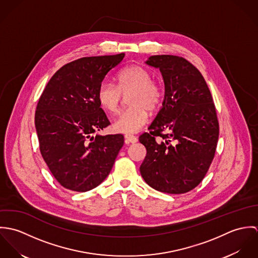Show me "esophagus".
Returning <instances> with one entry per match:
<instances>
[{"label":"esophagus","instance_id":"obj_1","mask_svg":"<svg viewBox=\"0 0 258 258\" xmlns=\"http://www.w3.org/2000/svg\"><path fill=\"white\" fill-rule=\"evenodd\" d=\"M137 137L136 136H133V135H131V134H126L125 135V142L127 143V144H129V143H136L137 142Z\"/></svg>","mask_w":258,"mask_h":258}]
</instances>
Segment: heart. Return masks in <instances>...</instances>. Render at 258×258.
Returning <instances> with one entry per match:
<instances>
[{
    "label": "heart",
    "mask_w": 258,
    "mask_h": 258,
    "mask_svg": "<svg viewBox=\"0 0 258 258\" xmlns=\"http://www.w3.org/2000/svg\"><path fill=\"white\" fill-rule=\"evenodd\" d=\"M117 85L103 81L97 90L100 106L109 113L120 109L122 95L128 92L127 102L130 105L121 112L113 127L121 133H135L147 123L149 113L157 110L162 102L163 91L161 85L154 79L145 68L132 64L124 68L116 76Z\"/></svg>",
    "instance_id": "b5f03b06"
}]
</instances>
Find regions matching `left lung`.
Returning <instances> with one entry per match:
<instances>
[{"instance_id": "left-lung-1", "label": "left lung", "mask_w": 258, "mask_h": 258, "mask_svg": "<svg viewBox=\"0 0 258 258\" xmlns=\"http://www.w3.org/2000/svg\"><path fill=\"white\" fill-rule=\"evenodd\" d=\"M165 83L163 106L139 137L147 154L140 173L150 186L184 194L207 175L219 140L216 106L204 76L184 57L153 55Z\"/></svg>"}]
</instances>
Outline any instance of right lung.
I'll return each instance as SVG.
<instances>
[{
  "instance_id": "right-lung-1",
  "label": "right lung",
  "mask_w": 258,
  "mask_h": 258,
  "mask_svg": "<svg viewBox=\"0 0 258 258\" xmlns=\"http://www.w3.org/2000/svg\"><path fill=\"white\" fill-rule=\"evenodd\" d=\"M124 55L81 57L64 64L38 99L39 151L52 176L68 189L87 191L101 184L124 144L121 134L92 136L110 124L97 90Z\"/></svg>"
}]
</instances>
